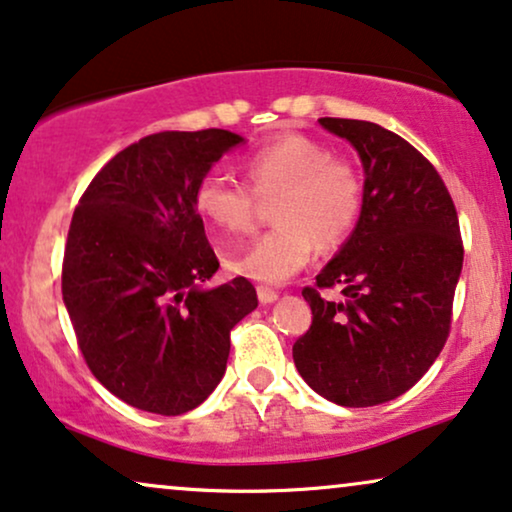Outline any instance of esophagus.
<instances>
[{"instance_id": "esophagus-1", "label": "esophagus", "mask_w": 512, "mask_h": 512, "mask_svg": "<svg viewBox=\"0 0 512 512\" xmlns=\"http://www.w3.org/2000/svg\"><path fill=\"white\" fill-rule=\"evenodd\" d=\"M257 297H260L262 304H271V302L278 300V293H276V290L267 288V286H257Z\"/></svg>"}]
</instances>
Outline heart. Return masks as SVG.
<instances>
[{
  "mask_svg": "<svg viewBox=\"0 0 512 512\" xmlns=\"http://www.w3.org/2000/svg\"><path fill=\"white\" fill-rule=\"evenodd\" d=\"M248 186L210 172L198 181L193 205L212 229L245 234L257 217V200L276 196L274 229L229 252V269L252 281H288L309 262L316 243L338 248L364 212V177L354 160L333 155L319 139L286 132L264 141L243 160Z\"/></svg>",
  "mask_w": 512,
  "mask_h": 512,
  "instance_id": "heart-1",
  "label": "heart"
}]
</instances>
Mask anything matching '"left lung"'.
Masks as SVG:
<instances>
[{
  "label": "left lung",
  "instance_id": "8db88e82",
  "mask_svg": "<svg viewBox=\"0 0 512 512\" xmlns=\"http://www.w3.org/2000/svg\"><path fill=\"white\" fill-rule=\"evenodd\" d=\"M364 163V212L302 295L312 326L293 345L304 383L340 406L390 401L423 378L451 331L463 267L458 212L435 165L366 120L321 118ZM340 287L343 300L323 289Z\"/></svg>",
  "mask_w": 512,
  "mask_h": 512
}]
</instances>
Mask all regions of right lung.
I'll return each instance as SVG.
<instances>
[{"label":"right lung","instance_id":"right-lung-1","mask_svg":"<svg viewBox=\"0 0 512 512\" xmlns=\"http://www.w3.org/2000/svg\"><path fill=\"white\" fill-rule=\"evenodd\" d=\"M226 129L158 132L122 148L89 181L70 222L61 290L84 361L115 397L179 416L226 371L231 331L257 307L219 269L193 191L231 146Z\"/></svg>","mask_w":512,"mask_h":512}]
</instances>
